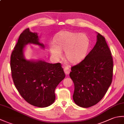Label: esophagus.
<instances>
[{
    "label": "esophagus",
    "mask_w": 124,
    "mask_h": 124,
    "mask_svg": "<svg viewBox=\"0 0 124 124\" xmlns=\"http://www.w3.org/2000/svg\"><path fill=\"white\" fill-rule=\"evenodd\" d=\"M64 73L66 75H69L70 73V70L69 69V68L65 67L64 68Z\"/></svg>",
    "instance_id": "1"
}]
</instances>
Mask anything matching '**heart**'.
Masks as SVG:
<instances>
[{"instance_id": "1", "label": "heart", "mask_w": 124, "mask_h": 124, "mask_svg": "<svg viewBox=\"0 0 124 124\" xmlns=\"http://www.w3.org/2000/svg\"><path fill=\"white\" fill-rule=\"evenodd\" d=\"M90 46L91 40L86 34L64 30L55 36L54 43L49 44L48 48L55 59H61L63 51L68 61L77 64L86 57Z\"/></svg>"}]
</instances>
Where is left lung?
I'll return each mask as SVG.
<instances>
[{
	"label": "left lung",
	"mask_w": 124,
	"mask_h": 124,
	"mask_svg": "<svg viewBox=\"0 0 124 124\" xmlns=\"http://www.w3.org/2000/svg\"><path fill=\"white\" fill-rule=\"evenodd\" d=\"M75 85L73 100L78 106L89 108L97 104L112 83L113 60L105 38L97 33L95 45L83 61L71 68Z\"/></svg>",
	"instance_id": "1"
}]
</instances>
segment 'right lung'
Masks as SVG:
<instances>
[{
    "label": "right lung",
    "mask_w": 124,
    "mask_h": 124,
    "mask_svg": "<svg viewBox=\"0 0 124 124\" xmlns=\"http://www.w3.org/2000/svg\"><path fill=\"white\" fill-rule=\"evenodd\" d=\"M36 32L29 28L21 34L10 57L12 76L16 88L29 103L45 108L55 101V89L65 76L60 63L52 64L42 60L25 59V46L34 44L44 48Z\"/></svg>",
    "instance_id": "obj_1"
}]
</instances>
